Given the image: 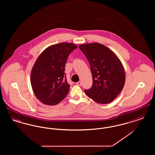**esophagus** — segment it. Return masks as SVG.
<instances>
[{
	"label": "esophagus",
	"mask_w": 155,
	"mask_h": 155,
	"mask_svg": "<svg viewBox=\"0 0 155 155\" xmlns=\"http://www.w3.org/2000/svg\"><path fill=\"white\" fill-rule=\"evenodd\" d=\"M76 84H77V85H78V86H81V85H82V82H81V81H79V82H77Z\"/></svg>",
	"instance_id": "34e87169"
}]
</instances>
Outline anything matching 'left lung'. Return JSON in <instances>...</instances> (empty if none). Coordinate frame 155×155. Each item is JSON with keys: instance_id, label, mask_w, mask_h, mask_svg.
Returning <instances> with one entry per match:
<instances>
[{"instance_id": "obj_1", "label": "left lung", "mask_w": 155, "mask_h": 155, "mask_svg": "<svg viewBox=\"0 0 155 155\" xmlns=\"http://www.w3.org/2000/svg\"><path fill=\"white\" fill-rule=\"evenodd\" d=\"M79 48L88 59L92 74V86L84 90L85 94L96 103H110L125 84V71L121 61L109 48L99 43L80 45Z\"/></svg>"}]
</instances>
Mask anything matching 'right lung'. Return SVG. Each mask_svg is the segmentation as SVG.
Segmentation results:
<instances>
[{
  "instance_id": "1",
  "label": "right lung",
  "mask_w": 155,
  "mask_h": 155,
  "mask_svg": "<svg viewBox=\"0 0 155 155\" xmlns=\"http://www.w3.org/2000/svg\"><path fill=\"white\" fill-rule=\"evenodd\" d=\"M73 44L53 45L41 53L32 67L31 84L37 98L45 104L56 105L68 94L70 85L64 73L70 53L77 48Z\"/></svg>"
}]
</instances>
